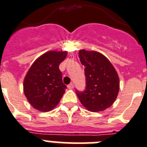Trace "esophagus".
I'll list each match as a JSON object with an SVG mask.
<instances>
[{"mask_svg": "<svg viewBox=\"0 0 147 147\" xmlns=\"http://www.w3.org/2000/svg\"><path fill=\"white\" fill-rule=\"evenodd\" d=\"M67 87L69 89V90H72V89L74 88V85H73V84H69L67 86Z\"/></svg>", "mask_w": 147, "mask_h": 147, "instance_id": "obj_1", "label": "esophagus"}]
</instances>
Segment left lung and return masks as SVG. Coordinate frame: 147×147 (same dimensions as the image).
<instances>
[{
  "label": "left lung",
  "mask_w": 147,
  "mask_h": 147,
  "mask_svg": "<svg viewBox=\"0 0 147 147\" xmlns=\"http://www.w3.org/2000/svg\"><path fill=\"white\" fill-rule=\"evenodd\" d=\"M85 66L86 90L76 94L84 108L92 112L103 111L113 104L118 96L119 79L115 68L107 57L95 51H79Z\"/></svg>",
  "instance_id": "left-lung-1"
}]
</instances>
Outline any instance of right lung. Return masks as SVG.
<instances>
[{"label": "right lung", "mask_w": 147, "mask_h": 147, "mask_svg": "<svg viewBox=\"0 0 147 147\" xmlns=\"http://www.w3.org/2000/svg\"><path fill=\"white\" fill-rule=\"evenodd\" d=\"M67 51H49L33 63L26 74L23 90L29 103L41 112L51 111L60 102L66 86L63 83L59 65Z\"/></svg>", "instance_id": "right-lung-1"}]
</instances>
